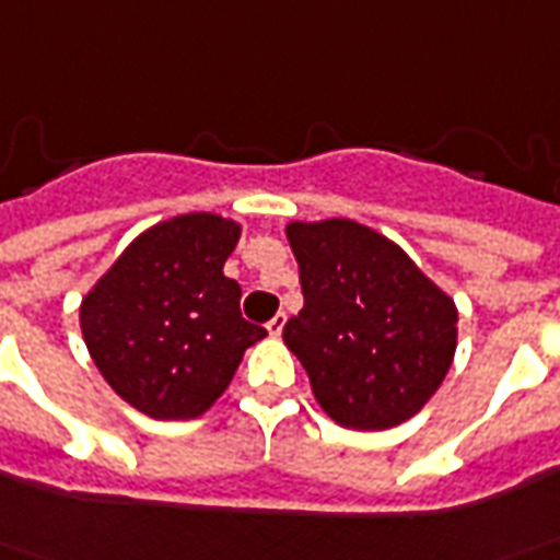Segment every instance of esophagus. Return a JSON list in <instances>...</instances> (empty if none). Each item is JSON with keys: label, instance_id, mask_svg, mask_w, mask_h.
Segmentation results:
<instances>
[{"label": "esophagus", "instance_id": "esophagus-1", "mask_svg": "<svg viewBox=\"0 0 560 560\" xmlns=\"http://www.w3.org/2000/svg\"><path fill=\"white\" fill-rule=\"evenodd\" d=\"M284 324H288V315L284 312H279V315H272L267 324V334L269 336H281V330H284Z\"/></svg>", "mask_w": 560, "mask_h": 560}]
</instances>
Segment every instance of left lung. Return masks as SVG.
Masks as SVG:
<instances>
[{
	"label": "left lung",
	"instance_id": "8db88e82",
	"mask_svg": "<svg viewBox=\"0 0 560 560\" xmlns=\"http://www.w3.org/2000/svg\"><path fill=\"white\" fill-rule=\"evenodd\" d=\"M303 308L284 324L336 424L388 430L421 412L457 348L455 300L397 242L348 218L284 226Z\"/></svg>",
	"mask_w": 560,
	"mask_h": 560
}]
</instances>
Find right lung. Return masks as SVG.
Returning a JSON list of instances; mask_svg holds the SVG:
<instances>
[{
  "mask_svg": "<svg viewBox=\"0 0 560 560\" xmlns=\"http://www.w3.org/2000/svg\"><path fill=\"white\" fill-rule=\"evenodd\" d=\"M240 221L175 214L148 226L84 293L78 318L93 363L120 400L158 421L199 418L267 330L240 312L224 276Z\"/></svg>",
  "mask_w": 560,
  "mask_h": 560,
  "instance_id": "1",
  "label": "right lung"
}]
</instances>
